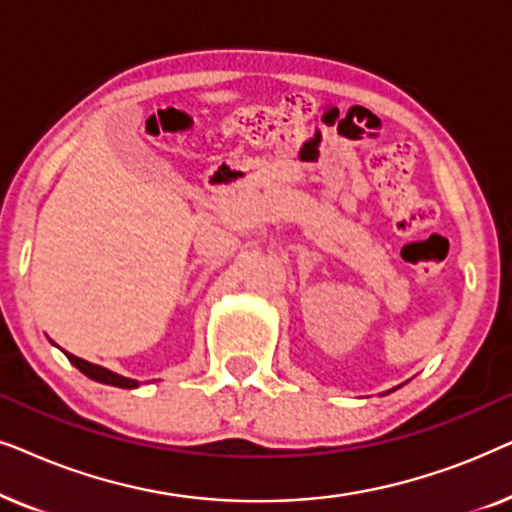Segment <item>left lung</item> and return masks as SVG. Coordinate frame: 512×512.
<instances>
[{"label": "left lung", "instance_id": "obj_1", "mask_svg": "<svg viewBox=\"0 0 512 512\" xmlns=\"http://www.w3.org/2000/svg\"><path fill=\"white\" fill-rule=\"evenodd\" d=\"M387 394H389V391H387Z\"/></svg>", "mask_w": 512, "mask_h": 512}]
</instances>
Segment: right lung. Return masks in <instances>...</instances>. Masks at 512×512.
Here are the masks:
<instances>
[{
	"label": "right lung",
	"instance_id": "add662e5",
	"mask_svg": "<svg viewBox=\"0 0 512 512\" xmlns=\"http://www.w3.org/2000/svg\"><path fill=\"white\" fill-rule=\"evenodd\" d=\"M65 354H67V359L72 361V366L79 368L83 375L90 377V380L102 382V384H111V387H118V389H137L139 387L137 380H130V377L118 375V373H114V370H109V368L95 366V363L83 361V359H79V356H74V354H69V352H65Z\"/></svg>",
	"mask_w": 512,
	"mask_h": 512
}]
</instances>
